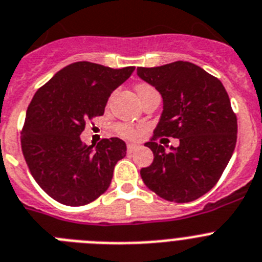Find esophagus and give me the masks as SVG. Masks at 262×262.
Listing matches in <instances>:
<instances>
[{"label": "esophagus", "mask_w": 262, "mask_h": 262, "mask_svg": "<svg viewBox=\"0 0 262 262\" xmlns=\"http://www.w3.org/2000/svg\"><path fill=\"white\" fill-rule=\"evenodd\" d=\"M136 148H139V144H135V143H128L127 144V152H134Z\"/></svg>", "instance_id": "34e87169"}]
</instances>
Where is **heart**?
<instances>
[{"instance_id":"heart-1","label":"heart","mask_w":262,"mask_h":262,"mask_svg":"<svg viewBox=\"0 0 262 262\" xmlns=\"http://www.w3.org/2000/svg\"><path fill=\"white\" fill-rule=\"evenodd\" d=\"M154 89L151 84L148 83H138L136 84V93L139 97L144 95V94L149 93V91H154ZM116 133L119 134L120 136L126 138V139H136L140 134V128L136 126H133V124H128V123H119L116 124L115 127Z\"/></svg>"}]
</instances>
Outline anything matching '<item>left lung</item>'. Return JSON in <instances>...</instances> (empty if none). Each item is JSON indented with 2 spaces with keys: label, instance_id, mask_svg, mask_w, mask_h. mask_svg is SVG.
Here are the masks:
<instances>
[{
  "label": "left lung",
  "instance_id": "8db88e82",
  "mask_svg": "<svg viewBox=\"0 0 262 262\" xmlns=\"http://www.w3.org/2000/svg\"><path fill=\"white\" fill-rule=\"evenodd\" d=\"M138 75L163 98V113L154 136L144 146L154 162L140 169L144 184L164 200L188 203L211 191L232 158L237 140V118L225 87L191 62L138 67ZM160 136L181 144L165 151Z\"/></svg>",
  "mask_w": 262,
  "mask_h": 262
}]
</instances>
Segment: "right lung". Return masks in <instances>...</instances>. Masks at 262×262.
I'll use <instances>...</instances> for the list:
<instances>
[{
  "label": "right lung",
  "instance_id": "1",
  "mask_svg": "<svg viewBox=\"0 0 262 262\" xmlns=\"http://www.w3.org/2000/svg\"><path fill=\"white\" fill-rule=\"evenodd\" d=\"M134 70L75 62L34 94L21 133L22 154L38 185L58 203L86 205L111 184L114 167L126 156V143L110 138L97 147L86 146L79 136L87 120L103 115L111 93Z\"/></svg>",
  "mask_w": 262,
  "mask_h": 262
}]
</instances>
